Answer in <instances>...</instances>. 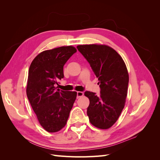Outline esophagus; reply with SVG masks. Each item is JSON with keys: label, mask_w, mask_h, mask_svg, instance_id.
Wrapping results in <instances>:
<instances>
[{"label": "esophagus", "mask_w": 160, "mask_h": 160, "mask_svg": "<svg viewBox=\"0 0 160 160\" xmlns=\"http://www.w3.org/2000/svg\"><path fill=\"white\" fill-rule=\"evenodd\" d=\"M83 95V92H81V91H77V98H80V97H82Z\"/></svg>", "instance_id": "1"}]
</instances>
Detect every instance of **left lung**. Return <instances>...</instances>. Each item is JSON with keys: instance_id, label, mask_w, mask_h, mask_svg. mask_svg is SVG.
I'll return each mask as SVG.
<instances>
[{"instance_id": "1", "label": "left lung", "mask_w": 160, "mask_h": 160, "mask_svg": "<svg viewBox=\"0 0 160 160\" xmlns=\"http://www.w3.org/2000/svg\"><path fill=\"white\" fill-rule=\"evenodd\" d=\"M77 49L90 64L98 78L100 95L87 91L89 99L87 113L95 127L106 129L117 122L124 108L129 75L126 65L112 48L103 45H78Z\"/></svg>"}]
</instances>
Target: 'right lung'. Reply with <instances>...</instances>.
I'll list each match as a JSON object with an SVG mask.
<instances>
[{
  "instance_id": "right-lung-1",
  "label": "right lung",
  "mask_w": 160,
  "mask_h": 160,
  "mask_svg": "<svg viewBox=\"0 0 160 160\" xmlns=\"http://www.w3.org/2000/svg\"><path fill=\"white\" fill-rule=\"evenodd\" d=\"M77 52L74 47H60L39 53L28 70L27 95L38 122L47 132L63 128L77 98V92L55 88L64 77L63 66Z\"/></svg>"
}]
</instances>
